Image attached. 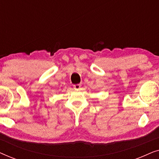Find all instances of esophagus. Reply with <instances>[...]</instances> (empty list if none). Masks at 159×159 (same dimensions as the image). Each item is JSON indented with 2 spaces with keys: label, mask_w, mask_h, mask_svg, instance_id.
I'll list each match as a JSON object with an SVG mask.
<instances>
[{
  "label": "esophagus",
  "mask_w": 159,
  "mask_h": 159,
  "mask_svg": "<svg viewBox=\"0 0 159 159\" xmlns=\"http://www.w3.org/2000/svg\"><path fill=\"white\" fill-rule=\"evenodd\" d=\"M81 84H74L73 88L74 89H75V90H80V88H81Z\"/></svg>",
  "instance_id": "1"
}]
</instances>
